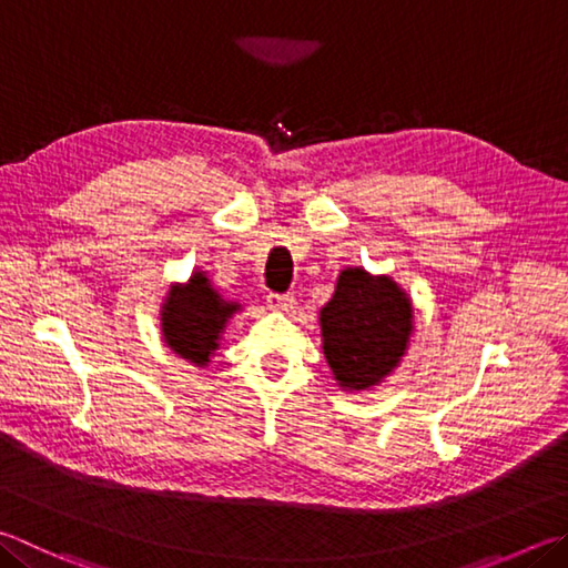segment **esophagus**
Listing matches in <instances>:
<instances>
[{"instance_id":"esophagus-1","label":"esophagus","mask_w":568,"mask_h":568,"mask_svg":"<svg viewBox=\"0 0 568 568\" xmlns=\"http://www.w3.org/2000/svg\"><path fill=\"white\" fill-rule=\"evenodd\" d=\"M265 301L273 307V311H291V307L295 305V297L291 293H271Z\"/></svg>"}]
</instances>
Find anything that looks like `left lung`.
<instances>
[{
	"mask_svg": "<svg viewBox=\"0 0 568 568\" xmlns=\"http://www.w3.org/2000/svg\"><path fill=\"white\" fill-rule=\"evenodd\" d=\"M323 349L339 387L379 385L399 365L412 335V303L392 277L363 267L339 273L333 301L320 311Z\"/></svg>",
	"mask_w": 568,
	"mask_h": 568,
	"instance_id": "left-lung-1",
	"label": "left lung"
}]
</instances>
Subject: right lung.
<instances>
[{"label":"right lung","instance_id":"add662e5","mask_svg":"<svg viewBox=\"0 0 568 568\" xmlns=\"http://www.w3.org/2000/svg\"><path fill=\"white\" fill-rule=\"evenodd\" d=\"M241 311L239 303L223 301L205 273H193L185 285H171L161 311V329L173 353L193 365H209L229 317Z\"/></svg>","mask_w":568,"mask_h":568}]
</instances>
